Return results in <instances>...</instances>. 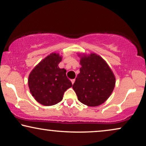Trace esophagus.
<instances>
[{"instance_id": "34e87169", "label": "esophagus", "mask_w": 146, "mask_h": 146, "mask_svg": "<svg viewBox=\"0 0 146 146\" xmlns=\"http://www.w3.org/2000/svg\"><path fill=\"white\" fill-rule=\"evenodd\" d=\"M71 82H72V84L74 83V82H75V79H72V80H71Z\"/></svg>"}]
</instances>
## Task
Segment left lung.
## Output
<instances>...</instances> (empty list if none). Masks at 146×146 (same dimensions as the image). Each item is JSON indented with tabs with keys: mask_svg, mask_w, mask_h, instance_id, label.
Instances as JSON below:
<instances>
[{
	"mask_svg": "<svg viewBox=\"0 0 146 146\" xmlns=\"http://www.w3.org/2000/svg\"><path fill=\"white\" fill-rule=\"evenodd\" d=\"M80 73L72 88L78 100L88 106H98L112 93L115 77L112 71L100 56L91 53L80 59Z\"/></svg>",
	"mask_w": 146,
	"mask_h": 146,
	"instance_id": "left-lung-1",
	"label": "left lung"
}]
</instances>
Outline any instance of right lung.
<instances>
[{
    "mask_svg": "<svg viewBox=\"0 0 146 146\" xmlns=\"http://www.w3.org/2000/svg\"><path fill=\"white\" fill-rule=\"evenodd\" d=\"M59 54L51 53L39 63L29 75L30 93L38 103L53 106L60 102L65 91L72 86L66 76V70L60 69Z\"/></svg>",
    "mask_w": 146,
    "mask_h": 146,
    "instance_id": "1",
    "label": "right lung"
}]
</instances>
